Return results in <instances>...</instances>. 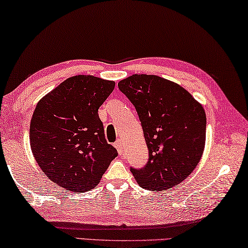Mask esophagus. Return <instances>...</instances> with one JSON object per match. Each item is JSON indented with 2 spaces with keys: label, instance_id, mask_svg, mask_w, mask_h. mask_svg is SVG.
<instances>
[{
  "label": "esophagus",
  "instance_id": "34e87169",
  "mask_svg": "<svg viewBox=\"0 0 248 248\" xmlns=\"http://www.w3.org/2000/svg\"><path fill=\"white\" fill-rule=\"evenodd\" d=\"M114 146H115V148L117 149V152H119L120 155H123L124 149H123V145H122V141H121V140H119L117 141H115V143H114Z\"/></svg>",
  "mask_w": 248,
  "mask_h": 248
}]
</instances>
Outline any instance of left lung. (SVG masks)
I'll list each match as a JSON object with an SVG mask.
<instances>
[{
	"instance_id": "1",
	"label": "left lung",
	"mask_w": 248,
	"mask_h": 248,
	"mask_svg": "<svg viewBox=\"0 0 248 248\" xmlns=\"http://www.w3.org/2000/svg\"><path fill=\"white\" fill-rule=\"evenodd\" d=\"M119 89L135 107L148 147L143 169L131 168L141 188L167 190L189 177L205 145L206 116L186 89L161 77L133 75Z\"/></svg>"
}]
</instances>
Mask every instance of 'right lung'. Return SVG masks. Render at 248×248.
Wrapping results in <instances>:
<instances>
[{"instance_id": "obj_1", "label": "right lung", "mask_w": 248, "mask_h": 248, "mask_svg": "<svg viewBox=\"0 0 248 248\" xmlns=\"http://www.w3.org/2000/svg\"><path fill=\"white\" fill-rule=\"evenodd\" d=\"M114 87V81L74 76L36 105L30 126L32 155L48 179L62 188L93 189L117 156L97 114Z\"/></svg>"}]
</instances>
